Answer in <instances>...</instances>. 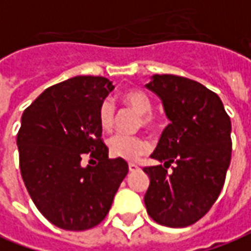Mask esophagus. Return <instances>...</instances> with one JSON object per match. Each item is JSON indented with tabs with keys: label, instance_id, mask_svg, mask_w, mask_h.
Segmentation results:
<instances>
[{
	"label": "esophagus",
	"instance_id": "34e87169",
	"mask_svg": "<svg viewBox=\"0 0 251 251\" xmlns=\"http://www.w3.org/2000/svg\"><path fill=\"white\" fill-rule=\"evenodd\" d=\"M129 170H130L131 173H136L140 170V166H137L136 163H129Z\"/></svg>",
	"mask_w": 251,
	"mask_h": 251
}]
</instances>
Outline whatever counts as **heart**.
I'll return each mask as SVG.
<instances>
[{
    "label": "heart",
    "mask_w": 251,
    "mask_h": 251,
    "mask_svg": "<svg viewBox=\"0 0 251 251\" xmlns=\"http://www.w3.org/2000/svg\"><path fill=\"white\" fill-rule=\"evenodd\" d=\"M122 103L140 114V125L148 130H155L160 125L157 115L152 113V100L143 91L131 89L121 96ZM99 125L104 131H110L114 126V108L108 100L103 101L98 111ZM110 155L117 159H124L127 162H134L140 156L150 151V143L140 136L115 134L108 140Z\"/></svg>",
    "instance_id": "obj_1"
}]
</instances>
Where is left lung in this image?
I'll list each match as a JSON object with an SVG mask.
<instances>
[{
	"label": "left lung",
	"mask_w": 251,
	"mask_h": 251,
	"mask_svg": "<svg viewBox=\"0 0 251 251\" xmlns=\"http://www.w3.org/2000/svg\"><path fill=\"white\" fill-rule=\"evenodd\" d=\"M147 88L162 99L170 124L151 155L164 166L144 167L151 180L144 202L156 223L182 228L205 216L223 189L231 121L220 98L194 80L155 75Z\"/></svg>",
	"instance_id": "1"
}]
</instances>
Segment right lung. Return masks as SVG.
<instances>
[{
	"label": "right lung",
	"instance_id": "1",
	"mask_svg": "<svg viewBox=\"0 0 251 251\" xmlns=\"http://www.w3.org/2000/svg\"><path fill=\"white\" fill-rule=\"evenodd\" d=\"M113 89L106 77H73L45 89L23 113V180L40 213L59 228L84 231L103 222L129 171L124 159H108L101 140L98 111ZM85 154L95 166L83 167Z\"/></svg>",
	"mask_w": 251,
	"mask_h": 251
}]
</instances>
